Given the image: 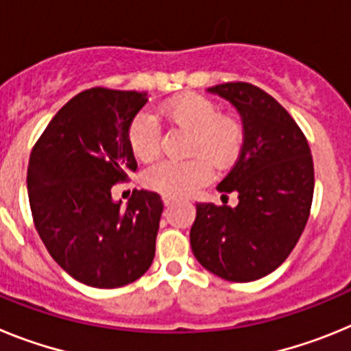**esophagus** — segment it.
I'll use <instances>...</instances> for the list:
<instances>
[{
  "mask_svg": "<svg viewBox=\"0 0 351 351\" xmlns=\"http://www.w3.org/2000/svg\"><path fill=\"white\" fill-rule=\"evenodd\" d=\"M173 200H176V198L169 197V195H163V204H165V207L172 206V204H173Z\"/></svg>",
  "mask_w": 351,
  "mask_h": 351,
  "instance_id": "obj_1",
  "label": "esophagus"
}]
</instances>
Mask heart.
I'll list each match as a JSON object with an SVG mask.
<instances>
[{
	"mask_svg": "<svg viewBox=\"0 0 351 351\" xmlns=\"http://www.w3.org/2000/svg\"><path fill=\"white\" fill-rule=\"evenodd\" d=\"M160 114L173 125L190 130L188 153L197 154L184 161L163 160L144 172L149 190L169 197H186L210 179V166L226 169L241 153L244 142L243 125L235 117L219 114V107L210 98L198 93H186L160 107ZM132 153L142 161L158 156L161 130L156 117L141 112L128 128Z\"/></svg>",
	"mask_w": 351,
	"mask_h": 351,
	"instance_id": "1",
	"label": "heart"
}]
</instances>
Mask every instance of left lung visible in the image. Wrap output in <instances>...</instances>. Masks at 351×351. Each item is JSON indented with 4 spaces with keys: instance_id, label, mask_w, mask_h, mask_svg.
Instances as JSON below:
<instances>
[{
    "instance_id": "left-lung-1",
    "label": "left lung",
    "mask_w": 351,
    "mask_h": 351,
    "mask_svg": "<svg viewBox=\"0 0 351 351\" xmlns=\"http://www.w3.org/2000/svg\"><path fill=\"white\" fill-rule=\"evenodd\" d=\"M207 91L230 101L243 117L241 154L218 184L221 193L234 191L239 204H197L191 250L213 274L247 283L280 267L304 232L315 190L311 149L290 114L263 89L225 82Z\"/></svg>"
}]
</instances>
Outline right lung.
Masks as SVG:
<instances>
[{
    "mask_svg": "<svg viewBox=\"0 0 351 351\" xmlns=\"http://www.w3.org/2000/svg\"><path fill=\"white\" fill-rule=\"evenodd\" d=\"M147 95L91 88L52 117L31 151L27 193L36 232L52 258L80 283L117 288L153 263L163 202L135 190L123 209L112 186L137 170L128 144Z\"/></svg>",
    "mask_w": 351,
    "mask_h": 351,
    "instance_id": "right-lung-1",
    "label": "right lung"
}]
</instances>
